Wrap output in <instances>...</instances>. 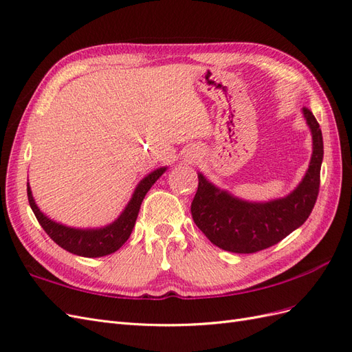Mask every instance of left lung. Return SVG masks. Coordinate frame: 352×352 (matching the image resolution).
<instances>
[{"instance_id":"8db88e82","label":"left lung","mask_w":352,"mask_h":352,"mask_svg":"<svg viewBox=\"0 0 352 352\" xmlns=\"http://www.w3.org/2000/svg\"><path fill=\"white\" fill-rule=\"evenodd\" d=\"M302 114L311 131L313 154L300 185L286 197L265 202L245 201L198 173L190 212L195 225L216 247L236 254L265 250L300 228L311 214L320 186L323 136L313 113L304 107Z\"/></svg>"}]
</instances>
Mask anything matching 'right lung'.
<instances>
[{
    "label": "right lung",
    "mask_w": 352,
    "mask_h": 352,
    "mask_svg": "<svg viewBox=\"0 0 352 352\" xmlns=\"http://www.w3.org/2000/svg\"><path fill=\"white\" fill-rule=\"evenodd\" d=\"M166 170L167 167H160L150 175H146L135 188L133 195L131 201L127 202L124 210L122 211V214L113 223H110V225L104 228L79 229L61 225V223L51 220L38 208L34 197H32L29 184L28 199L30 208L34 211V214L38 219L42 229H44L48 233V236L57 245H60L63 250L80 255V257H104V255L116 252L127 239H129L132 229L135 226L138 212H140L141 204L146 192L151 189V186L157 182V179L162 176Z\"/></svg>",
    "instance_id": "obj_1"
}]
</instances>
